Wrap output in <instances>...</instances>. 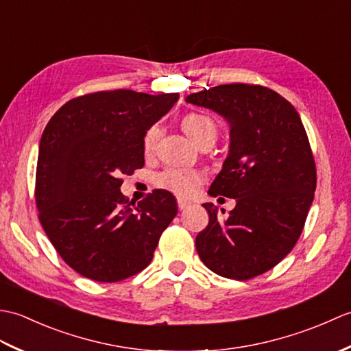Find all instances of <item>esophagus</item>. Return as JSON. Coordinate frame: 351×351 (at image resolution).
<instances>
[{
	"instance_id": "obj_1",
	"label": "esophagus",
	"mask_w": 351,
	"mask_h": 351,
	"mask_svg": "<svg viewBox=\"0 0 351 351\" xmlns=\"http://www.w3.org/2000/svg\"><path fill=\"white\" fill-rule=\"evenodd\" d=\"M191 204L190 202H187V200H185V199H178V208H180V210L181 211H184V210H187V208L190 206Z\"/></svg>"
}]
</instances>
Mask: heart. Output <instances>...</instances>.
Returning <instances> with one entry per match:
<instances>
[{"instance_id":"obj_1","label":"heart","mask_w":351,"mask_h":351,"mask_svg":"<svg viewBox=\"0 0 351 351\" xmlns=\"http://www.w3.org/2000/svg\"><path fill=\"white\" fill-rule=\"evenodd\" d=\"M182 128L185 134L195 141L197 145L200 140L213 137L215 138V123L211 121L208 116L191 113L182 119ZM160 136V128L158 125L149 126L147 131L145 132L143 137V151L146 154L152 152L155 147L156 138ZM204 180V175L197 170L193 169H167L164 170L162 173L156 176V185H160L161 189H166L176 193L180 196H190L196 191V189L200 185Z\"/></svg>"}]
</instances>
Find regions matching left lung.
<instances>
[{
    "label": "left lung",
    "instance_id": "8db88e82",
    "mask_svg": "<svg viewBox=\"0 0 351 351\" xmlns=\"http://www.w3.org/2000/svg\"><path fill=\"white\" fill-rule=\"evenodd\" d=\"M185 101L229 123V151L208 195L235 199L225 220L202 204L210 223L196 237L197 253L223 278L252 279L293 250L306 221L317 185L306 131L295 108L263 86L223 84Z\"/></svg>",
    "mask_w": 351,
    "mask_h": 351
}]
</instances>
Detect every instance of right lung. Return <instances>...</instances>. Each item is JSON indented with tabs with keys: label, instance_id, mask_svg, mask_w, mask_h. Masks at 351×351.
Listing matches in <instances>:
<instances>
[{
	"label": "right lung",
	"instance_id": "1",
	"mask_svg": "<svg viewBox=\"0 0 351 351\" xmlns=\"http://www.w3.org/2000/svg\"><path fill=\"white\" fill-rule=\"evenodd\" d=\"M180 93L98 92L66 102L43 130L36 171L40 225L71 268L117 282L151 264L178 213L170 191L154 190L131 206L122 175L145 166L143 137Z\"/></svg>",
	"mask_w": 351,
	"mask_h": 351
}]
</instances>
